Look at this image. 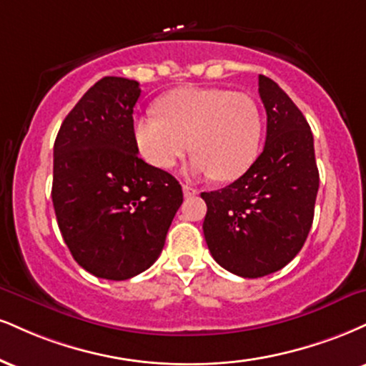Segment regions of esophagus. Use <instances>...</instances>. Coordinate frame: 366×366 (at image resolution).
<instances>
[{"label":"esophagus","instance_id":"esophagus-1","mask_svg":"<svg viewBox=\"0 0 366 366\" xmlns=\"http://www.w3.org/2000/svg\"><path fill=\"white\" fill-rule=\"evenodd\" d=\"M182 191H184V196L186 197H192V196H196L197 194V191L194 187H191V186H187V184H184L182 186Z\"/></svg>","mask_w":366,"mask_h":366}]
</instances>
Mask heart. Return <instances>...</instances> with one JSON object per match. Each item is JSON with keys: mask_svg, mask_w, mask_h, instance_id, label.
<instances>
[{"mask_svg": "<svg viewBox=\"0 0 366 366\" xmlns=\"http://www.w3.org/2000/svg\"><path fill=\"white\" fill-rule=\"evenodd\" d=\"M139 155L157 169L177 164L187 148L191 172L233 180L254 164L262 138V114L252 97L223 88L182 86L162 97L158 114L134 119Z\"/></svg>", "mask_w": 366, "mask_h": 366, "instance_id": "obj_1", "label": "heart"}]
</instances>
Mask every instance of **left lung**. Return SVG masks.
<instances>
[{
    "instance_id": "left-lung-1",
    "label": "left lung",
    "mask_w": 366,
    "mask_h": 366,
    "mask_svg": "<svg viewBox=\"0 0 366 366\" xmlns=\"http://www.w3.org/2000/svg\"><path fill=\"white\" fill-rule=\"evenodd\" d=\"M267 114L266 144L242 177L201 192L202 232L213 259L242 278L280 271L300 252L319 191L314 136L300 109L271 78L259 74Z\"/></svg>"
}]
</instances>
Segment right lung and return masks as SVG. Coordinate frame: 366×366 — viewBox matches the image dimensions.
Returning a JSON list of instances; mask_svg holds the SVG:
<instances>
[{
	"label": "right lung",
	"instance_id": "right-lung-1",
	"mask_svg": "<svg viewBox=\"0 0 366 366\" xmlns=\"http://www.w3.org/2000/svg\"><path fill=\"white\" fill-rule=\"evenodd\" d=\"M139 83L105 76L66 116L54 143L52 204L69 252L97 278L148 269L182 204L169 172L138 157L133 109Z\"/></svg>",
	"mask_w": 366,
	"mask_h": 366
}]
</instances>
